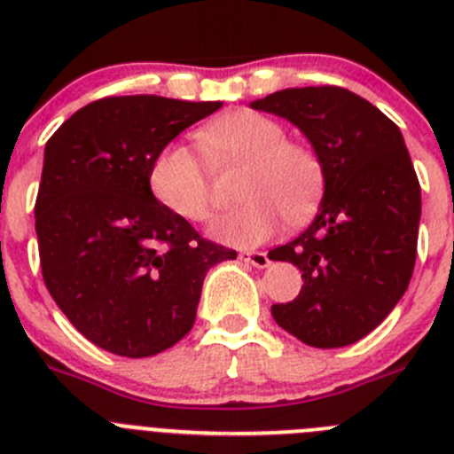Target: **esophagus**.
<instances>
[{
	"label": "esophagus",
	"mask_w": 454,
	"mask_h": 454,
	"mask_svg": "<svg viewBox=\"0 0 454 454\" xmlns=\"http://www.w3.org/2000/svg\"><path fill=\"white\" fill-rule=\"evenodd\" d=\"M239 259L240 262L250 263V266H254V268H266L268 263H270V259H268L266 252H240Z\"/></svg>",
	"instance_id": "1"
}]
</instances>
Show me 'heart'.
<instances>
[{
	"label": "heart",
	"mask_w": 454,
	"mask_h": 454,
	"mask_svg": "<svg viewBox=\"0 0 454 454\" xmlns=\"http://www.w3.org/2000/svg\"><path fill=\"white\" fill-rule=\"evenodd\" d=\"M214 163L247 166L240 182L246 204L215 220L214 236L239 247L259 246L277 230L282 214L300 220L314 208L323 188V161L309 145L288 140L282 122L254 111H234L195 134ZM154 198L188 223H207L215 200L211 175L192 147L172 143L150 168Z\"/></svg>",
	"instance_id": "heart-1"
}]
</instances>
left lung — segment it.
Masks as SVG:
<instances>
[{"label": "left lung", "mask_w": 454, "mask_h": 454, "mask_svg": "<svg viewBox=\"0 0 454 454\" xmlns=\"http://www.w3.org/2000/svg\"><path fill=\"white\" fill-rule=\"evenodd\" d=\"M250 106L295 124L325 172L314 223L268 254L304 279L293 302L272 304V318L311 348L356 343L391 314L414 272L420 184L403 134L339 86L286 88Z\"/></svg>", "instance_id": "8db88e82"}]
</instances>
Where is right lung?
<instances>
[{
	"label": "right lung",
	"instance_id": "1",
	"mask_svg": "<svg viewBox=\"0 0 454 454\" xmlns=\"http://www.w3.org/2000/svg\"><path fill=\"white\" fill-rule=\"evenodd\" d=\"M220 106L104 98L47 140L35 198L43 279L67 320L102 350L140 359L175 346L195 323L208 268L236 259L150 188L156 154Z\"/></svg>",
	"mask_w": 454,
	"mask_h": 454
}]
</instances>
